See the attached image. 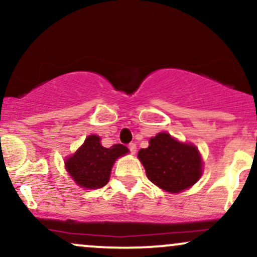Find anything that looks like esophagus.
<instances>
[{"label":"esophagus","mask_w":257,"mask_h":257,"mask_svg":"<svg viewBox=\"0 0 257 257\" xmlns=\"http://www.w3.org/2000/svg\"><path fill=\"white\" fill-rule=\"evenodd\" d=\"M129 150H131V152L133 153V155H134L135 152H137V145H135L134 143H132V144H129Z\"/></svg>","instance_id":"34e87169"}]
</instances>
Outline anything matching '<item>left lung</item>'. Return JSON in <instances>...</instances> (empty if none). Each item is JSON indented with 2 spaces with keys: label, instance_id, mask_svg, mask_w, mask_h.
I'll use <instances>...</instances> for the list:
<instances>
[{
  "label": "left lung",
  "instance_id": "1",
  "mask_svg": "<svg viewBox=\"0 0 257 257\" xmlns=\"http://www.w3.org/2000/svg\"><path fill=\"white\" fill-rule=\"evenodd\" d=\"M147 149H141L138 158L147 178L156 186L170 193L190 188L202 176V157L192 144H184L168 133L150 139Z\"/></svg>",
  "mask_w": 257,
  "mask_h": 257
}]
</instances>
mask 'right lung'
<instances>
[{"label": "right lung", "mask_w": 257, "mask_h": 257, "mask_svg": "<svg viewBox=\"0 0 257 257\" xmlns=\"http://www.w3.org/2000/svg\"><path fill=\"white\" fill-rule=\"evenodd\" d=\"M124 145L116 144L108 149L101 146L98 135H89L75 155L65 161L67 173L83 188H101L110 180L114 161L128 153Z\"/></svg>", "instance_id": "obj_1"}]
</instances>
